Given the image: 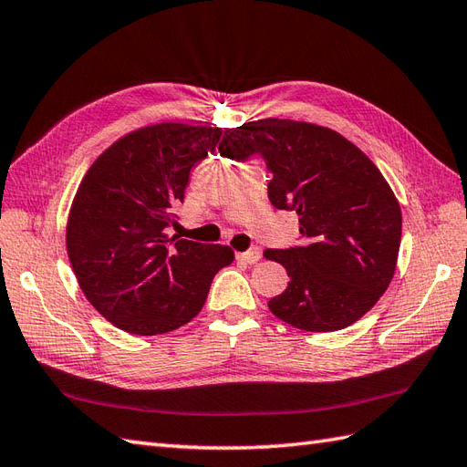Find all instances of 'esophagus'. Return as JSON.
I'll use <instances>...</instances> for the list:
<instances>
[{"mask_svg":"<svg viewBox=\"0 0 467 467\" xmlns=\"http://www.w3.org/2000/svg\"><path fill=\"white\" fill-rule=\"evenodd\" d=\"M260 248H251V251H246V253H238L236 254V258L238 260H244V263H248V265H254V263H258L260 260Z\"/></svg>","mask_w":467,"mask_h":467,"instance_id":"1","label":"esophagus"}]
</instances>
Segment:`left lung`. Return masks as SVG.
<instances>
[{"mask_svg":"<svg viewBox=\"0 0 467 467\" xmlns=\"http://www.w3.org/2000/svg\"><path fill=\"white\" fill-rule=\"evenodd\" d=\"M219 150L263 157L270 202L298 214L300 244L265 251L290 276L270 312L306 332L362 318L392 280L402 238L400 204L374 162L332 129L290 119L226 129Z\"/></svg>","mask_w":467,"mask_h":467,"instance_id":"1","label":"left lung"}]
</instances>
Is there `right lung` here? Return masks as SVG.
Returning a JSON list of instances; mask_svg holds the SVG:
<instances>
[{
    "instance_id": "right-lung-1",
    "label": "right lung",
    "mask_w": 467,
    "mask_h": 467,
    "mask_svg": "<svg viewBox=\"0 0 467 467\" xmlns=\"http://www.w3.org/2000/svg\"><path fill=\"white\" fill-rule=\"evenodd\" d=\"M223 129L161 123L119 139L75 194L67 254L87 300L137 336L177 330L201 312L214 275L234 253L167 236L192 167L216 149Z\"/></svg>"
}]
</instances>
